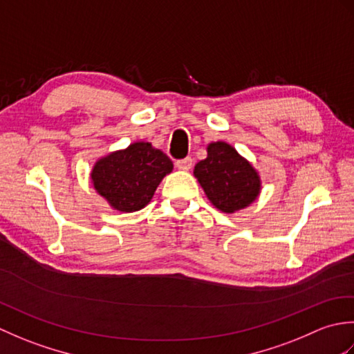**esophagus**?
I'll list each match as a JSON object with an SVG mask.
<instances>
[{"mask_svg":"<svg viewBox=\"0 0 354 354\" xmlns=\"http://www.w3.org/2000/svg\"><path fill=\"white\" fill-rule=\"evenodd\" d=\"M175 164L179 170H190L193 160L190 156H187V158H183V160H178Z\"/></svg>","mask_w":354,"mask_h":354,"instance_id":"34e87169","label":"esophagus"}]
</instances>
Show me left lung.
<instances>
[{
    "label": "left lung",
    "instance_id": "8db88e82",
    "mask_svg": "<svg viewBox=\"0 0 354 354\" xmlns=\"http://www.w3.org/2000/svg\"><path fill=\"white\" fill-rule=\"evenodd\" d=\"M207 150L205 160L194 165V176L212 204L223 213L250 205L260 193L257 171L227 142H212Z\"/></svg>",
    "mask_w": 354,
    "mask_h": 354
}]
</instances>
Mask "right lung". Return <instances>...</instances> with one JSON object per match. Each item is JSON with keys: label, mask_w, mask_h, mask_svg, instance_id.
<instances>
[{"label": "right lung", "mask_w": 354, "mask_h": 354, "mask_svg": "<svg viewBox=\"0 0 354 354\" xmlns=\"http://www.w3.org/2000/svg\"><path fill=\"white\" fill-rule=\"evenodd\" d=\"M173 162L150 142H133L124 150L97 161L91 178L95 190L118 212L132 213L146 207Z\"/></svg>", "instance_id": "obj_1"}]
</instances>
